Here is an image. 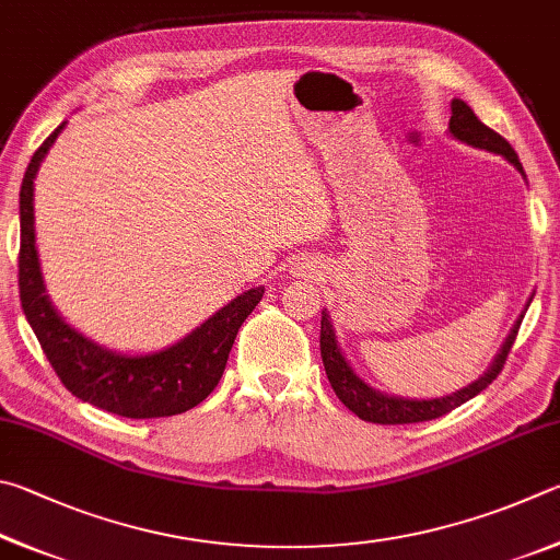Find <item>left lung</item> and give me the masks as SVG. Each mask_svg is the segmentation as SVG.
<instances>
[{
  "mask_svg": "<svg viewBox=\"0 0 560 560\" xmlns=\"http://www.w3.org/2000/svg\"><path fill=\"white\" fill-rule=\"evenodd\" d=\"M453 115H450V135L459 142H467L472 147H479V150L502 154L506 162H512L518 172L524 174V166L518 162V154L514 152V147L509 144L502 135L489 130L485 122L477 120V115L472 113L465 101H453ZM526 176V174H524ZM524 315L516 319V325L512 329V335L506 337L502 345V351H499L494 364L487 369L485 376H479L475 384H469L465 388H459L457 394H450L443 398H430V400H416V398H400V396H386L381 390L371 388L364 384L354 369L347 364V359L341 357L337 337H335V327H331L329 315L322 312V329H319V349H322V361H325V371L331 388L339 396L341 404H345L351 413L359 416L361 420H369V423H381V425H404V423H423V420H433L450 413L457 406L467 404L469 398H475L477 394L492 384V381L502 374L504 361L509 357V351L514 347V339L518 335V327H522Z\"/></svg>",
  "mask_w": 560,
  "mask_h": 560,
  "instance_id": "8db88e82",
  "label": "left lung"
}]
</instances>
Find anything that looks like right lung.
<instances>
[{
    "label": "right lung",
    "mask_w": 560,
    "mask_h": 560,
    "mask_svg": "<svg viewBox=\"0 0 560 560\" xmlns=\"http://www.w3.org/2000/svg\"><path fill=\"white\" fill-rule=\"evenodd\" d=\"M63 127L66 122L58 125L34 152L19 191V298L26 322L56 376L75 398L122 418L179 416L199 406L219 386L235 335L262 300L265 288L243 292L191 335L152 354H117L66 325L46 295L34 235V179Z\"/></svg>",
    "instance_id": "add662e5"
}]
</instances>
